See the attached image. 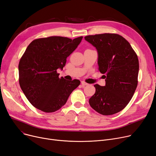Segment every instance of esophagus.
<instances>
[{"instance_id": "1", "label": "esophagus", "mask_w": 156, "mask_h": 156, "mask_svg": "<svg viewBox=\"0 0 156 156\" xmlns=\"http://www.w3.org/2000/svg\"><path fill=\"white\" fill-rule=\"evenodd\" d=\"M81 83H82V86H86V85H89V84H88L87 83H86V82H83V81H82V82H81Z\"/></svg>"}]
</instances>
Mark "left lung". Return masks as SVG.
Returning <instances> with one entry per match:
<instances>
[{
    "instance_id": "1",
    "label": "left lung",
    "mask_w": 156,
    "mask_h": 156,
    "mask_svg": "<svg viewBox=\"0 0 156 156\" xmlns=\"http://www.w3.org/2000/svg\"><path fill=\"white\" fill-rule=\"evenodd\" d=\"M85 39L97 50L99 70L106 74L105 86L94 85L96 92L89 104L103 115L117 113L127 106L136 89L137 55L129 43L116 34L87 36Z\"/></svg>"
}]
</instances>
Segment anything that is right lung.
Here are the masks:
<instances>
[{
	"label": "right lung",
	"mask_w": 156,
	"mask_h": 156,
	"mask_svg": "<svg viewBox=\"0 0 156 156\" xmlns=\"http://www.w3.org/2000/svg\"><path fill=\"white\" fill-rule=\"evenodd\" d=\"M83 37L74 39L51 36L34 40L27 48L18 65L20 87L37 109L51 113L61 108L80 81L59 78L67 57L75 50Z\"/></svg>",
	"instance_id": "obj_1"
}]
</instances>
